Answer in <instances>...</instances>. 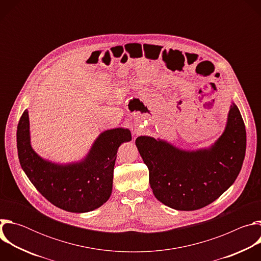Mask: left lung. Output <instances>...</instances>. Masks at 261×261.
Wrapping results in <instances>:
<instances>
[{
	"label": "left lung",
	"instance_id": "left-lung-1",
	"mask_svg": "<svg viewBox=\"0 0 261 261\" xmlns=\"http://www.w3.org/2000/svg\"><path fill=\"white\" fill-rule=\"evenodd\" d=\"M246 140L242 115L232 103L224 133L208 150L186 152L148 136L137 137L135 143L155 197L174 210L195 211L234 182L245 159Z\"/></svg>",
	"mask_w": 261,
	"mask_h": 261
}]
</instances>
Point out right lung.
<instances>
[{
    "label": "right lung",
    "mask_w": 261,
    "mask_h": 261,
    "mask_svg": "<svg viewBox=\"0 0 261 261\" xmlns=\"http://www.w3.org/2000/svg\"><path fill=\"white\" fill-rule=\"evenodd\" d=\"M29 128L25 109L16 132L19 163L35 188L49 202L67 212L86 213L108 200L118 148L132 139L128 129L103 132L84 161L63 166L43 160L33 151Z\"/></svg>",
    "instance_id": "1"
}]
</instances>
